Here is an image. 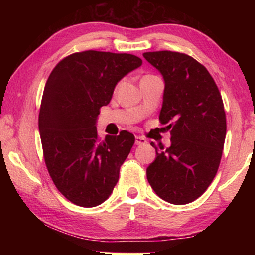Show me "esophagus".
Listing matches in <instances>:
<instances>
[{"label": "esophagus", "mask_w": 255, "mask_h": 255, "mask_svg": "<svg viewBox=\"0 0 255 255\" xmlns=\"http://www.w3.org/2000/svg\"><path fill=\"white\" fill-rule=\"evenodd\" d=\"M146 139L145 138H142V137H139V135H137V137H135V145H144V144H146Z\"/></svg>", "instance_id": "esophagus-1"}]
</instances>
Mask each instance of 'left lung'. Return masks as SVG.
I'll return each instance as SVG.
<instances>
[{"mask_svg":"<svg viewBox=\"0 0 255 255\" xmlns=\"http://www.w3.org/2000/svg\"><path fill=\"white\" fill-rule=\"evenodd\" d=\"M142 55L165 80L159 120L172 135L166 149L151 142L156 156L146 169L148 183L168 203H190L210 186L222 159L226 117L221 93L208 69L190 55Z\"/></svg>","mask_w":255,"mask_h":255,"instance_id":"1","label":"left lung"}]
</instances>
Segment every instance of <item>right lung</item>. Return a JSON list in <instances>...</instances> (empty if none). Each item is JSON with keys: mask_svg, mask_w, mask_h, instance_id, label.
<instances>
[{"mask_svg": "<svg viewBox=\"0 0 255 255\" xmlns=\"http://www.w3.org/2000/svg\"><path fill=\"white\" fill-rule=\"evenodd\" d=\"M141 64L133 54L83 51L62 59L48 76L38 120L44 159L72 203L93 208L113 193L134 135L122 131L101 140L96 120L117 82Z\"/></svg>", "mask_w": 255, "mask_h": 255, "instance_id": "1", "label": "right lung"}]
</instances>
